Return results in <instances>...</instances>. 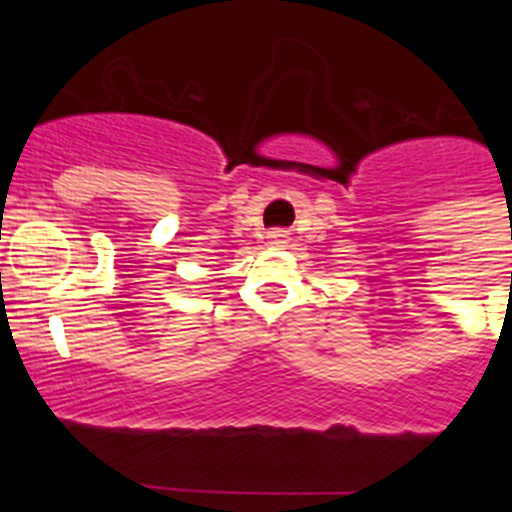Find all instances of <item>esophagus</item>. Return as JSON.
<instances>
[{
  "label": "esophagus",
  "mask_w": 512,
  "mask_h": 512,
  "mask_svg": "<svg viewBox=\"0 0 512 512\" xmlns=\"http://www.w3.org/2000/svg\"><path fill=\"white\" fill-rule=\"evenodd\" d=\"M282 238H284V233H279V230L277 233H271V241L274 243H282Z\"/></svg>",
  "instance_id": "34e87169"
}]
</instances>
